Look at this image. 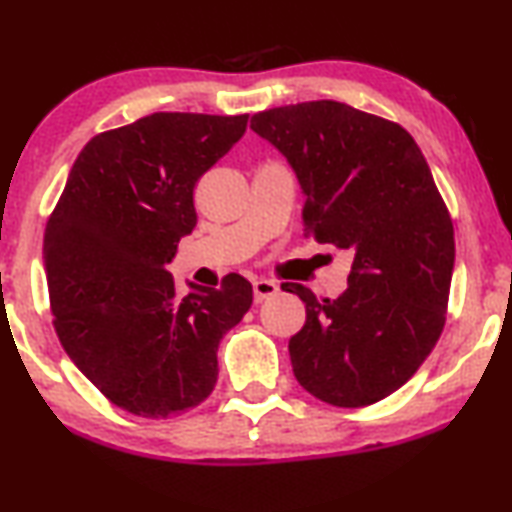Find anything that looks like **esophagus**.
Here are the masks:
<instances>
[{"mask_svg":"<svg viewBox=\"0 0 512 512\" xmlns=\"http://www.w3.org/2000/svg\"><path fill=\"white\" fill-rule=\"evenodd\" d=\"M253 294H255V304H262L264 299H269V297H273V294H278V285L273 283V280L257 278L253 283Z\"/></svg>","mask_w":512,"mask_h":512,"instance_id":"1","label":"esophagus"}]
</instances>
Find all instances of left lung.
I'll return each instance as SVG.
<instances>
[{
  "mask_svg": "<svg viewBox=\"0 0 512 512\" xmlns=\"http://www.w3.org/2000/svg\"><path fill=\"white\" fill-rule=\"evenodd\" d=\"M250 129L290 164L304 192V234L350 250L348 290L306 304L290 338L292 371L320 401L359 408L397 392L445 325L455 232L406 129L348 104L304 102L255 113Z\"/></svg>",
  "mask_w": 512,
  "mask_h": 512,
  "instance_id": "obj_1",
  "label": "left lung"
}]
</instances>
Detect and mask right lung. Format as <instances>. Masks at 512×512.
<instances>
[{"instance_id":"obj_1","label":"right lung","mask_w":512,"mask_h":512,"mask_svg":"<svg viewBox=\"0 0 512 512\" xmlns=\"http://www.w3.org/2000/svg\"><path fill=\"white\" fill-rule=\"evenodd\" d=\"M248 115L153 113L88 141L43 236L55 331L85 378L115 406L167 417L204 401L220 338L253 304L229 273L220 290L167 264L197 225L194 185L225 157Z\"/></svg>"}]
</instances>
